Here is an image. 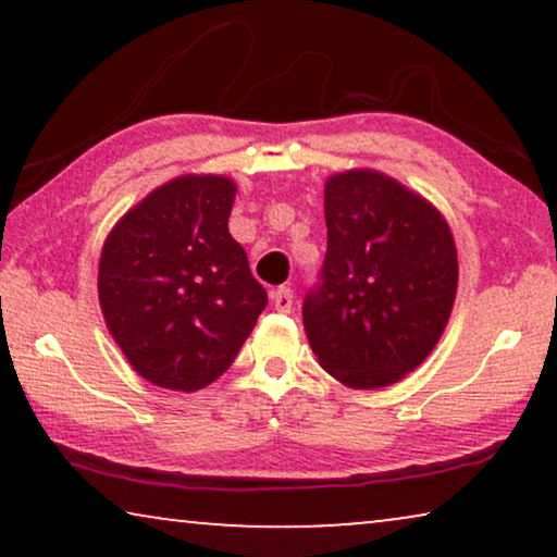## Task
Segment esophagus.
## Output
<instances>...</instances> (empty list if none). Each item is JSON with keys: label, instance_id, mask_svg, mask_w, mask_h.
Listing matches in <instances>:
<instances>
[{"label": "esophagus", "instance_id": "34e87169", "mask_svg": "<svg viewBox=\"0 0 557 557\" xmlns=\"http://www.w3.org/2000/svg\"><path fill=\"white\" fill-rule=\"evenodd\" d=\"M271 301H273V307H276V311H292V307H294V292L288 286H278V288H273L271 292Z\"/></svg>", "mask_w": 557, "mask_h": 557}]
</instances>
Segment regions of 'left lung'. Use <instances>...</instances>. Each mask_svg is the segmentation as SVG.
Returning <instances> with one entry per match:
<instances>
[{"label":"left lung","mask_w":557,"mask_h":557,"mask_svg":"<svg viewBox=\"0 0 557 557\" xmlns=\"http://www.w3.org/2000/svg\"><path fill=\"white\" fill-rule=\"evenodd\" d=\"M322 284L304 299V330L319 364L355 391L413 372L451 317L459 258L446 218L375 170L324 185Z\"/></svg>","instance_id":"8db88e82"}]
</instances>
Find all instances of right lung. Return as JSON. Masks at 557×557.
<instances>
[{
	"mask_svg": "<svg viewBox=\"0 0 557 557\" xmlns=\"http://www.w3.org/2000/svg\"><path fill=\"white\" fill-rule=\"evenodd\" d=\"M235 182L182 174L113 225L98 261V301L144 380L195 393L231 368L265 309V288L227 231Z\"/></svg>",
	"mask_w": 557,
	"mask_h": 557,
	"instance_id": "add662e5",
	"label": "right lung"
}]
</instances>
